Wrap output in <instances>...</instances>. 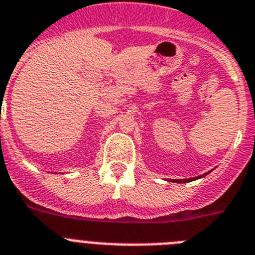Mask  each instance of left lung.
Listing matches in <instances>:
<instances>
[{
	"mask_svg": "<svg viewBox=\"0 0 255 255\" xmlns=\"http://www.w3.org/2000/svg\"><path fill=\"white\" fill-rule=\"evenodd\" d=\"M205 174H208V173H205ZM201 176H199V178H200ZM196 178H198V177H196ZM196 178H189V180H174L173 182H190V181H192V180H196Z\"/></svg>",
	"mask_w": 255,
	"mask_h": 255,
	"instance_id": "left-lung-1",
	"label": "left lung"
}]
</instances>
